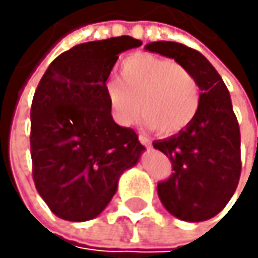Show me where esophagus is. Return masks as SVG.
I'll use <instances>...</instances> for the list:
<instances>
[{"label":"esophagus","instance_id":"34e87169","mask_svg":"<svg viewBox=\"0 0 258 258\" xmlns=\"http://www.w3.org/2000/svg\"><path fill=\"white\" fill-rule=\"evenodd\" d=\"M139 142H141L144 147H147V148H150V147H152V141L148 139L147 136H144V135H139Z\"/></svg>","mask_w":258,"mask_h":258}]
</instances>
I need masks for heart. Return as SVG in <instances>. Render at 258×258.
<instances>
[{
  "mask_svg": "<svg viewBox=\"0 0 258 258\" xmlns=\"http://www.w3.org/2000/svg\"><path fill=\"white\" fill-rule=\"evenodd\" d=\"M114 120L130 125L139 114L142 123L161 135H173L189 125L200 108V90L189 69L172 58L135 54L119 66V80L105 83Z\"/></svg>",
  "mask_w": 258,
  "mask_h": 258,
  "instance_id": "heart-1",
  "label": "heart"
}]
</instances>
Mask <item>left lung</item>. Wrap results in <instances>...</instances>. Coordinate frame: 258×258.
Returning a JSON list of instances; mask_svg holds the SVG:
<instances>
[{
    "label": "left lung",
    "instance_id": "8db88e82",
    "mask_svg": "<svg viewBox=\"0 0 258 258\" xmlns=\"http://www.w3.org/2000/svg\"><path fill=\"white\" fill-rule=\"evenodd\" d=\"M147 51L175 58L200 86V108L178 135L155 141L153 147L172 162L173 173L158 182L165 209L184 221L215 217L232 198L240 173V126L227 88L207 58L175 41H155Z\"/></svg>",
    "mask_w": 258,
    "mask_h": 258
}]
</instances>
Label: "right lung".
Instances as JSON below:
<instances>
[{"mask_svg": "<svg viewBox=\"0 0 258 258\" xmlns=\"http://www.w3.org/2000/svg\"><path fill=\"white\" fill-rule=\"evenodd\" d=\"M141 44L128 35L77 44L49 64L37 86L32 178L47 207L63 220L96 218L116 194L119 176L145 150L135 130L113 120L105 94L117 55Z\"/></svg>", "mask_w": 258, "mask_h": 258, "instance_id": "add662e5", "label": "right lung"}]
</instances>
